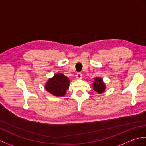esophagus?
Masks as SVG:
<instances>
[{
	"instance_id": "34e87169",
	"label": "esophagus",
	"mask_w": 146,
	"mask_h": 146,
	"mask_svg": "<svg viewBox=\"0 0 146 146\" xmlns=\"http://www.w3.org/2000/svg\"><path fill=\"white\" fill-rule=\"evenodd\" d=\"M82 77V74L81 73H77L76 75V79H81Z\"/></svg>"
}]
</instances>
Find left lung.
I'll return each mask as SVG.
<instances>
[{
  "label": "left lung",
  "instance_id": "8db88e82",
  "mask_svg": "<svg viewBox=\"0 0 146 146\" xmlns=\"http://www.w3.org/2000/svg\"><path fill=\"white\" fill-rule=\"evenodd\" d=\"M106 88V84L103 82L102 77H96L94 78L93 84V88L94 91H96L98 94H102L105 91Z\"/></svg>",
  "mask_w": 146,
  "mask_h": 146
}]
</instances>
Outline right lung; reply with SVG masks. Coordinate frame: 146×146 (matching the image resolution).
I'll list each match as a JSON object with an SVG mask.
<instances>
[{"mask_svg": "<svg viewBox=\"0 0 146 146\" xmlns=\"http://www.w3.org/2000/svg\"><path fill=\"white\" fill-rule=\"evenodd\" d=\"M70 81L67 77L62 73H56L50 77L44 84L46 90L55 96L61 97L66 94L69 88Z\"/></svg>", "mask_w": 146, "mask_h": 146, "instance_id": "obj_1", "label": "right lung"}]
</instances>
